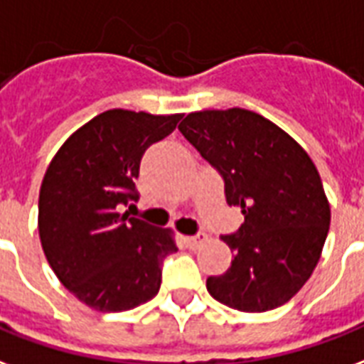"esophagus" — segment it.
Wrapping results in <instances>:
<instances>
[{"label": "esophagus", "instance_id": "34e87169", "mask_svg": "<svg viewBox=\"0 0 364 364\" xmlns=\"http://www.w3.org/2000/svg\"><path fill=\"white\" fill-rule=\"evenodd\" d=\"M187 240V246L188 248L196 250L198 246H202V244L206 242L208 240V235H204V232H198V235H193V237H187L185 238Z\"/></svg>", "mask_w": 364, "mask_h": 364}]
</instances>
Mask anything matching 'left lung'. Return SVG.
I'll list each match as a JSON object with an SVG mask.
<instances>
[{
	"label": "left lung",
	"mask_w": 364,
	"mask_h": 364,
	"mask_svg": "<svg viewBox=\"0 0 364 364\" xmlns=\"http://www.w3.org/2000/svg\"><path fill=\"white\" fill-rule=\"evenodd\" d=\"M179 132L221 173L227 204L244 215L237 235L221 237L235 259L208 279V292L237 311L281 307L311 277L328 235L315 164L284 129L244 108L191 112Z\"/></svg>",
	"instance_id": "1"
}]
</instances>
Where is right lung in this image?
<instances>
[{"label":"right lung","mask_w":364,"mask_h":364,"mask_svg":"<svg viewBox=\"0 0 364 364\" xmlns=\"http://www.w3.org/2000/svg\"><path fill=\"white\" fill-rule=\"evenodd\" d=\"M181 116L112 108L72 133L47 166L38 202L41 248L66 290L91 309L127 311L160 290L162 259L177 252L173 231L122 210L137 200L145 151Z\"/></svg>","instance_id":"obj_1"}]
</instances>
